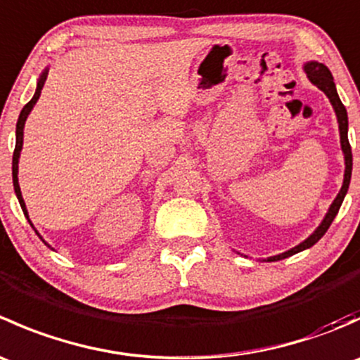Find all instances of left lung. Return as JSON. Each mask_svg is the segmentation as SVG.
I'll return each instance as SVG.
<instances>
[{
  "mask_svg": "<svg viewBox=\"0 0 360 360\" xmlns=\"http://www.w3.org/2000/svg\"><path fill=\"white\" fill-rule=\"evenodd\" d=\"M304 72H307L308 79H310L311 83H314L317 89H321L322 92L328 96V99L331 101L333 108H335V112L338 116V127H340V141H341V150H343V155H345V177H343V186H341L340 193L336 195V198L333 200L331 207H329L328 214H326V217L322 219V223L319 224L317 230L314 231V233L310 235V237L307 238V240L301 242L300 245H296V248L285 250V252L282 254H277V256H271V257H266L264 261H281V259H285V257L292 256V254L296 252H301V250L304 249H310L311 245L317 244L319 240H321L322 237H324V233L328 231V228L331 226L333 219L336 217L338 210H340L341 203H343V198L345 195H347L348 191V184H350V177H352V148H350V143H348V116H347V110H345L343 103L340 101V96H338L336 92V85L335 82H333V75L331 71H329L328 66H324L322 63H317V60H310V63L304 64Z\"/></svg>",
  "mask_w": 360,
  "mask_h": 360,
  "instance_id": "8db88e82",
  "label": "left lung"
}]
</instances>
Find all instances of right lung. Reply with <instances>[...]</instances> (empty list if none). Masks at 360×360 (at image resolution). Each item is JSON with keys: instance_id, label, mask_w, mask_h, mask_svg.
<instances>
[{"instance_id": "1", "label": "right lung", "mask_w": 360, "mask_h": 360, "mask_svg": "<svg viewBox=\"0 0 360 360\" xmlns=\"http://www.w3.org/2000/svg\"><path fill=\"white\" fill-rule=\"evenodd\" d=\"M46 75H49V69H45V71L41 72V76H39V79H38V85H36L34 96H32V99L29 101V103L22 108V111H20V115H19V120H17V130H15L17 141H15V150H13V160H12L13 190H15L17 198H19L20 207H22V210H24V216L27 217L29 223H31V219H29L27 209H25V202H24V198H22V193H20L19 177H17V174H19V158H20V150H22V143H24V125H25V120H27L29 112H31L32 108H34L36 101L39 99V94H41L43 85H45V82H46ZM31 226H32V224H31ZM36 233H38V231H36ZM45 244H46V242H45Z\"/></svg>"}]
</instances>
